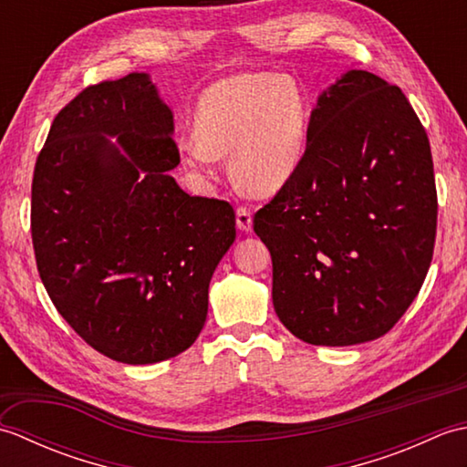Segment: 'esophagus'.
<instances>
[{
	"instance_id": "esophagus-1",
	"label": "esophagus",
	"mask_w": 467,
	"mask_h": 467,
	"mask_svg": "<svg viewBox=\"0 0 467 467\" xmlns=\"http://www.w3.org/2000/svg\"><path fill=\"white\" fill-rule=\"evenodd\" d=\"M236 226H239L244 233H249L253 228V213L249 206L236 208Z\"/></svg>"
}]
</instances>
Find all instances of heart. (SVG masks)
I'll return each mask as SVG.
<instances>
[{
    "label": "heart",
    "mask_w": 467,
    "mask_h": 467,
    "mask_svg": "<svg viewBox=\"0 0 467 467\" xmlns=\"http://www.w3.org/2000/svg\"><path fill=\"white\" fill-rule=\"evenodd\" d=\"M196 136L181 144L184 162L206 172L231 154V171L244 191L273 194L301 164L306 108L293 80L239 74L208 88L194 116Z\"/></svg>",
    "instance_id": "b5f03b06"
}]
</instances>
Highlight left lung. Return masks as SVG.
<instances>
[{"label": "left lung", "mask_w": 467, "mask_h": 467, "mask_svg": "<svg viewBox=\"0 0 467 467\" xmlns=\"http://www.w3.org/2000/svg\"><path fill=\"white\" fill-rule=\"evenodd\" d=\"M253 224L295 337L345 347L389 331L421 289L438 226L430 140L400 88L349 69L325 90L299 168Z\"/></svg>", "instance_id": "8db88e82"}]
</instances>
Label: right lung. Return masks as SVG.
Instances as JSON below:
<instances>
[{
    "label": "right lung",
    "mask_w": 467,
    "mask_h": 467,
    "mask_svg": "<svg viewBox=\"0 0 467 467\" xmlns=\"http://www.w3.org/2000/svg\"><path fill=\"white\" fill-rule=\"evenodd\" d=\"M172 132L171 108L134 72L66 104L34 168L32 241L49 299L92 349L128 365L196 341L236 236L231 204L171 176Z\"/></svg>",
    "instance_id": "1"
}]
</instances>
